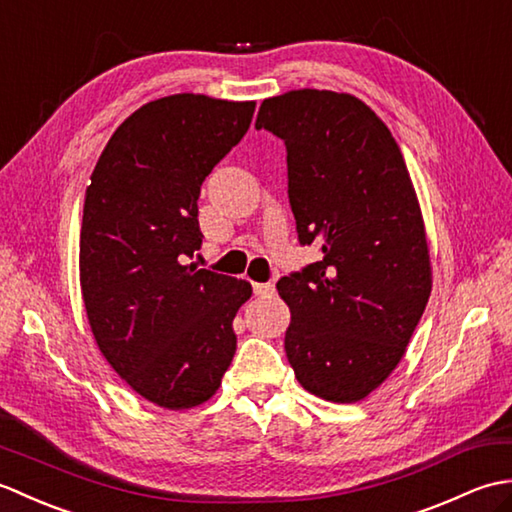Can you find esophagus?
<instances>
[{
    "label": "esophagus",
    "instance_id": "obj_1",
    "mask_svg": "<svg viewBox=\"0 0 512 512\" xmlns=\"http://www.w3.org/2000/svg\"><path fill=\"white\" fill-rule=\"evenodd\" d=\"M253 290L257 297H273L275 295V284H253Z\"/></svg>",
    "mask_w": 512,
    "mask_h": 512
}]
</instances>
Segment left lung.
Returning <instances> with one entry per match:
<instances>
[{
  "mask_svg": "<svg viewBox=\"0 0 512 512\" xmlns=\"http://www.w3.org/2000/svg\"><path fill=\"white\" fill-rule=\"evenodd\" d=\"M257 129L286 143L301 244L321 262L281 277L286 354L301 387L330 402L367 398L405 356L431 295L416 189L387 125L347 92L264 99Z\"/></svg>",
  "mask_w": 512,
  "mask_h": 512,
  "instance_id": "8db88e82",
  "label": "left lung"
}]
</instances>
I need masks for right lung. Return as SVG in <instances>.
Here are the masks:
<instances>
[{
    "label": "right lung",
    "mask_w": 512,
    "mask_h": 512,
    "mask_svg": "<svg viewBox=\"0 0 512 512\" xmlns=\"http://www.w3.org/2000/svg\"><path fill=\"white\" fill-rule=\"evenodd\" d=\"M255 101L171 94L127 116L85 191L79 279L92 334L138 396L171 411L215 396L246 279L184 264L202 244L204 178L248 132Z\"/></svg>",
    "instance_id": "add662e5"
}]
</instances>
